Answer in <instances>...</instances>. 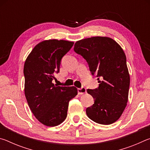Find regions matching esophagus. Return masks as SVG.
Listing matches in <instances>:
<instances>
[{
	"instance_id": "34e87169",
	"label": "esophagus",
	"mask_w": 150,
	"mask_h": 150,
	"mask_svg": "<svg viewBox=\"0 0 150 150\" xmlns=\"http://www.w3.org/2000/svg\"><path fill=\"white\" fill-rule=\"evenodd\" d=\"M77 92L79 95H83V94H85L86 92H87V91H86V88L85 87H81L77 89Z\"/></svg>"
}]
</instances>
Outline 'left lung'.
I'll list each match as a JSON object with an SVG mask.
<instances>
[{"instance_id": "obj_1", "label": "left lung", "mask_w": 150, "mask_h": 150, "mask_svg": "<svg viewBox=\"0 0 150 150\" xmlns=\"http://www.w3.org/2000/svg\"><path fill=\"white\" fill-rule=\"evenodd\" d=\"M73 50L87 61L91 74L100 83L98 88L87 89L95 99L86 109L87 116L98 124L114 123L126 108L130 87L123 50L114 40L100 36L79 40Z\"/></svg>"}]
</instances>
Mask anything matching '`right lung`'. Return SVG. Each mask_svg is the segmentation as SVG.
Here are the masks:
<instances>
[{
	"label": "right lung",
	"mask_w": 150,
	"mask_h": 150,
	"mask_svg": "<svg viewBox=\"0 0 150 150\" xmlns=\"http://www.w3.org/2000/svg\"><path fill=\"white\" fill-rule=\"evenodd\" d=\"M73 44L45 40L35 45L25 62V96L35 117L45 126L62 123L67 117L69 100L77 95L75 87H60L52 83L55 73L59 72L62 57Z\"/></svg>",
	"instance_id": "obj_1"
}]
</instances>
